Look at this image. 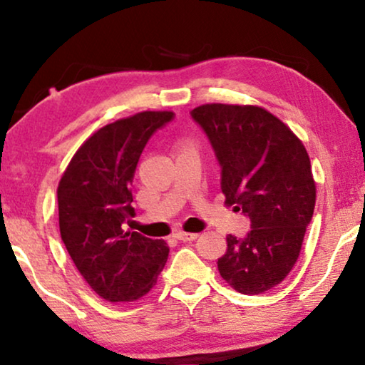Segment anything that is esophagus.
<instances>
[{
    "label": "esophagus",
    "instance_id": "obj_1",
    "mask_svg": "<svg viewBox=\"0 0 365 365\" xmlns=\"http://www.w3.org/2000/svg\"><path fill=\"white\" fill-rule=\"evenodd\" d=\"M176 237L179 241H194V239L199 237L197 232H186V231H178Z\"/></svg>",
    "mask_w": 365,
    "mask_h": 365
}]
</instances>
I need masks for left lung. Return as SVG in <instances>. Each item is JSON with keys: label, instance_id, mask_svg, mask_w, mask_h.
<instances>
[{"label": "left lung", "instance_id": "left-lung-1", "mask_svg": "<svg viewBox=\"0 0 365 365\" xmlns=\"http://www.w3.org/2000/svg\"><path fill=\"white\" fill-rule=\"evenodd\" d=\"M191 114L222 168L224 202L251 219L246 237H226L219 274L241 294L266 292L287 277L301 254L316 206L311 159L291 128L261 106L212 103Z\"/></svg>", "mask_w": 365, "mask_h": 365}]
</instances>
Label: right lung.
Here are the masks:
<instances>
[{
  "label": "right lung",
  "mask_w": 365,
  "mask_h": 365,
  "mask_svg": "<svg viewBox=\"0 0 365 365\" xmlns=\"http://www.w3.org/2000/svg\"><path fill=\"white\" fill-rule=\"evenodd\" d=\"M173 111H143L98 129L58 184L61 239L89 287L109 302H133L156 286L168 261L161 239L126 231L134 216L131 184L148 139Z\"/></svg>",
  "instance_id": "obj_1"
}]
</instances>
